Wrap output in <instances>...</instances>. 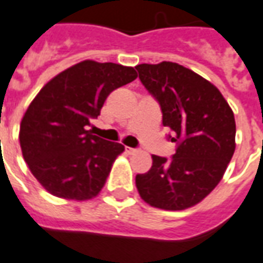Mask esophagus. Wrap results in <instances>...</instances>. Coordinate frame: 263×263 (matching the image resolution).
I'll return each mask as SVG.
<instances>
[{"mask_svg":"<svg viewBox=\"0 0 263 263\" xmlns=\"http://www.w3.org/2000/svg\"><path fill=\"white\" fill-rule=\"evenodd\" d=\"M125 152L128 155H134V153H137L138 149H134V147H125Z\"/></svg>","mask_w":263,"mask_h":263,"instance_id":"1","label":"esophagus"}]
</instances>
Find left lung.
I'll return each mask as SVG.
<instances>
[{
  "instance_id": "obj_1",
  "label": "left lung",
  "mask_w": 263,
  "mask_h": 263,
  "mask_svg": "<svg viewBox=\"0 0 263 263\" xmlns=\"http://www.w3.org/2000/svg\"><path fill=\"white\" fill-rule=\"evenodd\" d=\"M139 79L160 104L163 125L177 142L170 160L152 155L151 170L135 178L153 208L184 211L209 195L235 151V120L220 90L180 64H139Z\"/></svg>"
}]
</instances>
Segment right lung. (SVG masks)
<instances>
[{
    "label": "right lung",
    "mask_w": 263,
    "mask_h": 263,
    "mask_svg": "<svg viewBox=\"0 0 263 263\" xmlns=\"http://www.w3.org/2000/svg\"><path fill=\"white\" fill-rule=\"evenodd\" d=\"M137 71L114 62H79L42 87L25 112L19 142L34 178L51 195L89 201L106 184L124 146L87 129L107 96L135 81Z\"/></svg>",
    "instance_id": "1"
}]
</instances>
